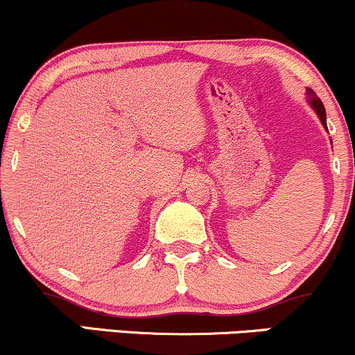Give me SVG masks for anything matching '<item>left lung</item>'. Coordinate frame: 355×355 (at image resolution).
<instances>
[{
    "label": "left lung",
    "instance_id": "8db88e82",
    "mask_svg": "<svg viewBox=\"0 0 355 355\" xmlns=\"http://www.w3.org/2000/svg\"><path fill=\"white\" fill-rule=\"evenodd\" d=\"M307 96H309V101H311V105L313 107V110H315V112H317V115H319L322 125H324L325 128H327V121H325V108H324V105H322V101L317 98V95L312 92L311 88L307 89Z\"/></svg>",
    "mask_w": 355,
    "mask_h": 355
}]
</instances>
